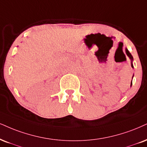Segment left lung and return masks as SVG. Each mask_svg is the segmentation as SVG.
Segmentation results:
<instances>
[{
  "instance_id": "1",
  "label": "left lung",
  "mask_w": 147,
  "mask_h": 147,
  "mask_svg": "<svg viewBox=\"0 0 147 147\" xmlns=\"http://www.w3.org/2000/svg\"><path fill=\"white\" fill-rule=\"evenodd\" d=\"M125 52H126L127 55L128 57H129V59H131V67L133 68L134 66H133V63H132V62H133V60H134V59H133V57H132L131 53H130V52H129V50H128L127 48L125 49ZM132 78H133V77H132ZM131 85H132V80H131Z\"/></svg>"
}]
</instances>
